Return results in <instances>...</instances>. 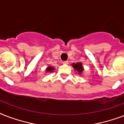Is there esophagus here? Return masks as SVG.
Wrapping results in <instances>:
<instances>
[{"label":"esophagus","mask_w":124,"mask_h":124,"mask_svg":"<svg viewBox=\"0 0 124 124\" xmlns=\"http://www.w3.org/2000/svg\"><path fill=\"white\" fill-rule=\"evenodd\" d=\"M63 64H69V61H68V60H66V61H64V62H63Z\"/></svg>","instance_id":"esophagus-1"}]
</instances>
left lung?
I'll return each mask as SVG.
<instances>
[{"label":"left lung","mask_w":124,"mask_h":124,"mask_svg":"<svg viewBox=\"0 0 124 124\" xmlns=\"http://www.w3.org/2000/svg\"><path fill=\"white\" fill-rule=\"evenodd\" d=\"M72 65H73V67L74 68V69L77 70L78 73H81L83 71L84 69H83L81 63L78 62V63H77V64H73Z\"/></svg>","instance_id":"8db88e82"}]
</instances>
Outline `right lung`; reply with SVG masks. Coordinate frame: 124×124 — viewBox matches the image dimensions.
<instances>
[{"label":"right lung","mask_w":124,"mask_h":124,"mask_svg":"<svg viewBox=\"0 0 124 124\" xmlns=\"http://www.w3.org/2000/svg\"><path fill=\"white\" fill-rule=\"evenodd\" d=\"M53 70H54V68H52V67H51V66H49L48 68H47L46 71L48 72H51L52 71H53Z\"/></svg>","instance_id":"1"}]
</instances>
